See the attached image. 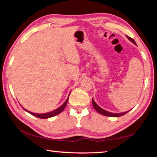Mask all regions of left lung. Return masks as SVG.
<instances>
[{"instance_id":"obj_1","label":"left lung","mask_w":157,"mask_h":157,"mask_svg":"<svg viewBox=\"0 0 157 157\" xmlns=\"http://www.w3.org/2000/svg\"><path fill=\"white\" fill-rule=\"evenodd\" d=\"M127 38H128V39L129 41H131L133 44H134L135 45H136V42H135V41L132 38H131V37H129L128 36H127ZM92 104H93V106H94V107L95 110H96V111H98V113H100V114H102V115H104V116H109V117H119V116H122L124 115V114H126L127 112H128L129 111H125V112H123V113H112V112H109V111H106L105 109H102L101 107H100L99 106H98L96 103L95 102V101L94 100V99H92Z\"/></svg>"}]
</instances>
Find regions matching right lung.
<instances>
[{"instance_id":"add662e5","label":"right lung","mask_w":157,"mask_h":157,"mask_svg":"<svg viewBox=\"0 0 157 157\" xmlns=\"http://www.w3.org/2000/svg\"><path fill=\"white\" fill-rule=\"evenodd\" d=\"M68 97H69V95H68ZM68 97L67 99H66V100L64 102V103H63V104L62 106H61V107H59V108L57 109H55V110L52 111H50V112H48V113H35L30 112V111L26 110L25 109H24V108H23V109L25 111H27V112L30 113V114H32V115H33L34 116L37 117V118H51V117H53V116H55L58 115V114L60 113L63 109H64V108L66 107V105H67V103H68Z\"/></svg>"}]
</instances>
